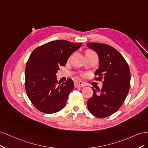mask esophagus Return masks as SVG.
Masks as SVG:
<instances>
[{
    "instance_id": "esophagus-1",
    "label": "esophagus",
    "mask_w": 148,
    "mask_h": 148,
    "mask_svg": "<svg viewBox=\"0 0 148 148\" xmlns=\"http://www.w3.org/2000/svg\"><path fill=\"white\" fill-rule=\"evenodd\" d=\"M74 86L75 88H80V87H83L85 86V84L82 81H76V82H74Z\"/></svg>"
}]
</instances>
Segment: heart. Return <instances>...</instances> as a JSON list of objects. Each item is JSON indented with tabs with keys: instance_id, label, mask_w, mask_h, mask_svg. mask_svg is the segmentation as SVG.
Here are the masks:
<instances>
[{
	"instance_id": "1",
	"label": "heart",
	"mask_w": 148,
	"mask_h": 148,
	"mask_svg": "<svg viewBox=\"0 0 148 148\" xmlns=\"http://www.w3.org/2000/svg\"><path fill=\"white\" fill-rule=\"evenodd\" d=\"M94 52L92 50H87L86 51H85V55L87 54H90V53H93Z\"/></svg>"
}]
</instances>
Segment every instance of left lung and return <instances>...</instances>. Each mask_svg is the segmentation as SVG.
<instances>
[{
	"instance_id": "obj_1",
	"label": "left lung",
	"mask_w": 148,
	"mask_h": 148,
	"mask_svg": "<svg viewBox=\"0 0 148 148\" xmlns=\"http://www.w3.org/2000/svg\"><path fill=\"white\" fill-rule=\"evenodd\" d=\"M87 47L96 51L99 68L95 79L103 84L101 90L92 87L93 94L87 101L89 111L98 118L115 113L124 102L129 91L130 71L123 56L114 47L100 43H87Z\"/></svg>"
}]
</instances>
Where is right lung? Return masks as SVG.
<instances>
[{"label":"right lung","instance_id":"1","mask_svg":"<svg viewBox=\"0 0 148 148\" xmlns=\"http://www.w3.org/2000/svg\"><path fill=\"white\" fill-rule=\"evenodd\" d=\"M81 46L82 43L58 40L38 47L32 52L26 66L25 88L31 103L40 112L55 113L66 105L74 82L68 79L61 84L56 74Z\"/></svg>","mask_w":148,"mask_h":148}]
</instances>
